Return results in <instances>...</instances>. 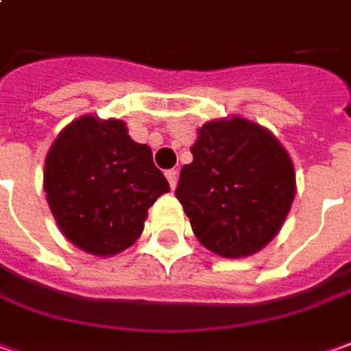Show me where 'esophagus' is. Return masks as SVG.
<instances>
[{
  "label": "esophagus",
  "instance_id": "34e87169",
  "mask_svg": "<svg viewBox=\"0 0 351 351\" xmlns=\"http://www.w3.org/2000/svg\"><path fill=\"white\" fill-rule=\"evenodd\" d=\"M166 178H168V181H170L171 189H176V185H178V171L168 170V171H166Z\"/></svg>",
  "mask_w": 351,
  "mask_h": 351
}]
</instances>
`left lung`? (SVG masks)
Masks as SVG:
<instances>
[{
    "instance_id": "obj_1",
    "label": "left lung",
    "mask_w": 351,
    "mask_h": 351,
    "mask_svg": "<svg viewBox=\"0 0 351 351\" xmlns=\"http://www.w3.org/2000/svg\"><path fill=\"white\" fill-rule=\"evenodd\" d=\"M191 152L176 197L193 233L223 258L258 252L279 233L294 200L289 152L265 128L239 116L202 125Z\"/></svg>"
}]
</instances>
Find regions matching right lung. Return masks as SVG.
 Listing matches in <instances>:
<instances>
[{"mask_svg": "<svg viewBox=\"0 0 351 351\" xmlns=\"http://www.w3.org/2000/svg\"><path fill=\"white\" fill-rule=\"evenodd\" d=\"M43 189L72 245L112 256L139 239L147 210L170 185L151 147L135 143L122 120L82 116L51 145Z\"/></svg>", "mask_w": 351, "mask_h": 351, "instance_id": "1", "label": "right lung"}]
</instances>
